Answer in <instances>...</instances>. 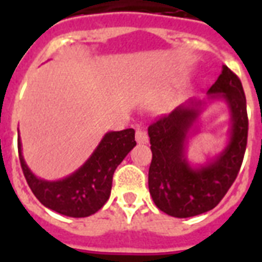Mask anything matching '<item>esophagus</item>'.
Instances as JSON below:
<instances>
[{"label":"esophagus","instance_id":"1","mask_svg":"<svg viewBox=\"0 0 262 262\" xmlns=\"http://www.w3.org/2000/svg\"><path fill=\"white\" fill-rule=\"evenodd\" d=\"M136 141L139 144H147L149 141L147 132L144 130V129H137L136 130Z\"/></svg>","mask_w":262,"mask_h":262}]
</instances>
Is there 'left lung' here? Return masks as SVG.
I'll return each instance as SVG.
<instances>
[{"instance_id":"1","label":"left lung","mask_w":262,"mask_h":262,"mask_svg":"<svg viewBox=\"0 0 262 262\" xmlns=\"http://www.w3.org/2000/svg\"><path fill=\"white\" fill-rule=\"evenodd\" d=\"M207 99H189L148 127L152 162L148 187L160 211L174 217H191L220 203L235 181L248 144V111L242 83L226 65ZM223 100L230 113L229 143L219 156L191 166L186 156L187 141L208 102Z\"/></svg>"}]
</instances>
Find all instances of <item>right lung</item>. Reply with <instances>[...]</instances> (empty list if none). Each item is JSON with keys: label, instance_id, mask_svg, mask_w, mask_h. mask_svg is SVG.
<instances>
[{"label": "right lung", "instance_id": "right-lung-1", "mask_svg": "<svg viewBox=\"0 0 262 262\" xmlns=\"http://www.w3.org/2000/svg\"><path fill=\"white\" fill-rule=\"evenodd\" d=\"M17 144L23 172L35 197L45 207L69 217H87L106 204L115 168L136 147L133 129L108 132L79 170L58 181H46L27 166L20 137Z\"/></svg>", "mask_w": 262, "mask_h": 262}]
</instances>
